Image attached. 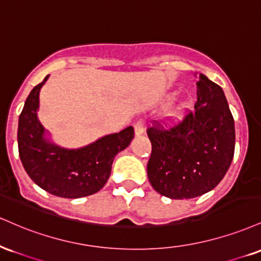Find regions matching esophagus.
Returning a JSON list of instances; mask_svg holds the SVG:
<instances>
[{
    "instance_id": "34e87169",
    "label": "esophagus",
    "mask_w": 261,
    "mask_h": 261,
    "mask_svg": "<svg viewBox=\"0 0 261 261\" xmlns=\"http://www.w3.org/2000/svg\"><path fill=\"white\" fill-rule=\"evenodd\" d=\"M134 132H136L137 136H142L144 133V121L143 119H139V121L136 122L134 124Z\"/></svg>"
}]
</instances>
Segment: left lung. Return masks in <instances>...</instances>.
Instances as JSON below:
<instances>
[{"mask_svg":"<svg viewBox=\"0 0 261 261\" xmlns=\"http://www.w3.org/2000/svg\"><path fill=\"white\" fill-rule=\"evenodd\" d=\"M186 112L171 127L154 121L146 129L150 185L171 199L195 198L215 188L234 154L233 116L220 85L200 73L194 110Z\"/></svg>","mask_w":261,"mask_h":261,"instance_id":"obj_1","label":"left lung"}]
</instances>
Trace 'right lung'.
<instances>
[{
    "mask_svg": "<svg viewBox=\"0 0 261 261\" xmlns=\"http://www.w3.org/2000/svg\"><path fill=\"white\" fill-rule=\"evenodd\" d=\"M47 78L30 91L19 116L18 150L21 164L30 178L50 194L69 199L88 197L106 185L113 159L129 145L134 129L127 127L76 150L47 142L36 116L40 89Z\"/></svg>",
    "mask_w": 261,
    "mask_h": 261,
    "instance_id": "right-lung-1",
    "label": "right lung"
}]
</instances>
